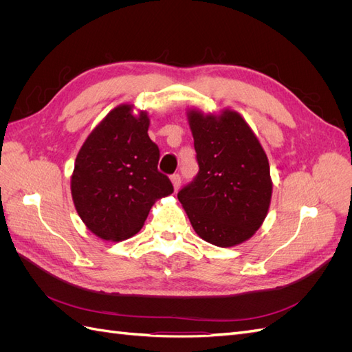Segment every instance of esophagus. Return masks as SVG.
Instances as JSON below:
<instances>
[{"label": "esophagus", "mask_w": 352, "mask_h": 352, "mask_svg": "<svg viewBox=\"0 0 352 352\" xmlns=\"http://www.w3.org/2000/svg\"><path fill=\"white\" fill-rule=\"evenodd\" d=\"M170 180H172V185H173L175 190H177L180 188V184H182V179H180L179 175H173L172 177H170Z\"/></svg>", "instance_id": "1"}]
</instances>
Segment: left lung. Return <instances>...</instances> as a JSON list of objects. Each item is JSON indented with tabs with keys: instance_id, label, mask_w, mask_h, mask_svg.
<instances>
[{
	"instance_id": "1",
	"label": "left lung",
	"mask_w": 352,
	"mask_h": 352,
	"mask_svg": "<svg viewBox=\"0 0 352 352\" xmlns=\"http://www.w3.org/2000/svg\"><path fill=\"white\" fill-rule=\"evenodd\" d=\"M199 172L177 199L197 235L216 247L254 236L267 216L273 182L257 135L232 109L204 114L188 109Z\"/></svg>"
}]
</instances>
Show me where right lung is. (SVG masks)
<instances>
[{
  "label": "right lung",
  "instance_id": "add662e5",
  "mask_svg": "<svg viewBox=\"0 0 352 352\" xmlns=\"http://www.w3.org/2000/svg\"><path fill=\"white\" fill-rule=\"evenodd\" d=\"M150 116L120 104L94 127L70 177L74 208L94 235L120 242L136 235L155 201L173 192L158 172V146L148 136Z\"/></svg>",
  "mask_w": 352,
  "mask_h": 352
}]
</instances>
